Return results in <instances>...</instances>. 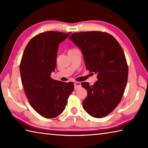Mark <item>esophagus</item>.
Listing matches in <instances>:
<instances>
[{
    "instance_id": "34e87169",
    "label": "esophagus",
    "mask_w": 148,
    "mask_h": 148,
    "mask_svg": "<svg viewBox=\"0 0 148 148\" xmlns=\"http://www.w3.org/2000/svg\"><path fill=\"white\" fill-rule=\"evenodd\" d=\"M82 86V85H81L80 82H75L74 83V89L77 90L79 88H80Z\"/></svg>"
}]
</instances>
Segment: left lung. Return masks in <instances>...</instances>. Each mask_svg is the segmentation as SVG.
Listing matches in <instances>:
<instances>
[{"instance_id":"left-lung-1","label":"left lung","mask_w":148,"mask_h":148,"mask_svg":"<svg viewBox=\"0 0 148 148\" xmlns=\"http://www.w3.org/2000/svg\"><path fill=\"white\" fill-rule=\"evenodd\" d=\"M69 39L82 50L86 70L97 74L93 85L82 83L88 93L83 108L94 117H105L119 104L128 81V66L123 49L106 32L74 33Z\"/></svg>"}]
</instances>
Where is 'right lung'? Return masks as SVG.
Here are the masks:
<instances>
[{"label":"right lung","instance_id":"obj_1","mask_svg":"<svg viewBox=\"0 0 148 148\" xmlns=\"http://www.w3.org/2000/svg\"><path fill=\"white\" fill-rule=\"evenodd\" d=\"M71 33L47 31L32 38L20 64L21 80L26 96L36 112L47 119L60 115L74 90L72 82L65 83L51 77L56 66L60 43Z\"/></svg>","mask_w":148,"mask_h":148}]
</instances>
